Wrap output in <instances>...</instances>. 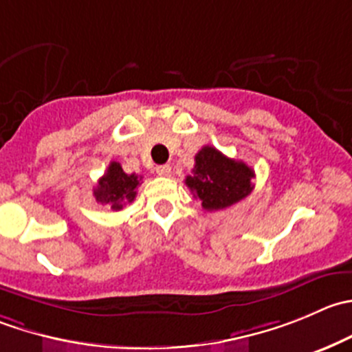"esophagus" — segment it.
Returning a JSON list of instances; mask_svg holds the SVG:
<instances>
[{"instance_id":"34e87169","label":"esophagus","mask_w":352,"mask_h":352,"mask_svg":"<svg viewBox=\"0 0 352 352\" xmlns=\"http://www.w3.org/2000/svg\"><path fill=\"white\" fill-rule=\"evenodd\" d=\"M156 173H158L160 177H170V173H172V166L170 165L156 166Z\"/></svg>"}]
</instances>
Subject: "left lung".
<instances>
[{
  "instance_id": "1",
  "label": "left lung",
  "mask_w": 352,
  "mask_h": 352,
  "mask_svg": "<svg viewBox=\"0 0 352 352\" xmlns=\"http://www.w3.org/2000/svg\"><path fill=\"white\" fill-rule=\"evenodd\" d=\"M194 160L196 165L186 186L199 197L204 210H223L251 194L254 172L244 162L227 158L213 146H204Z\"/></svg>"
}]
</instances>
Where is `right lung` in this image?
<instances>
[{"label": "right lung", "instance_id": "add662e5", "mask_svg": "<svg viewBox=\"0 0 352 352\" xmlns=\"http://www.w3.org/2000/svg\"><path fill=\"white\" fill-rule=\"evenodd\" d=\"M142 180L141 175L135 173H125L120 163L111 162L107 173L98 180L94 189V197L98 203L108 204L111 210L120 211L127 203L135 199V189Z\"/></svg>", "mask_w": 352, "mask_h": 352}]
</instances>
